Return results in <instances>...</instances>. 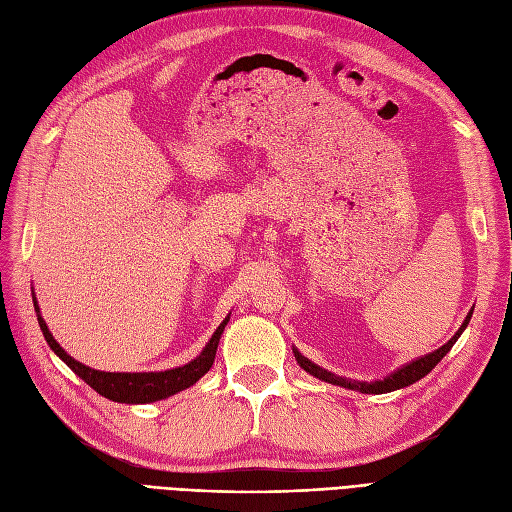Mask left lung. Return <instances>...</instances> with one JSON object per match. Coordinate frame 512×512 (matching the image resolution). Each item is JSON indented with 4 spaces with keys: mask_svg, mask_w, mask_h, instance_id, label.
<instances>
[{
    "mask_svg": "<svg viewBox=\"0 0 512 512\" xmlns=\"http://www.w3.org/2000/svg\"><path fill=\"white\" fill-rule=\"evenodd\" d=\"M472 312H474V309H470V314L466 316V320H463L459 331H457L451 339H448V342H446L442 348L433 350V352L421 356V359H416V361H412V363H408V365H404V367H399L397 371H393L391 376H386L384 380H376V382H359V380L342 378V376H337V374H331V371H327V369H322L320 365L312 363L309 359H305V356H303L297 348H292V352H294V359H297V363H299L305 371H309V374H312L314 378H318V380H324V382H329V384H337V386H344V389H352V391H359V393L382 395V393H391V391H397V389H404V386H410V384H414L416 380L425 378V376L429 374V371L444 359L446 352L455 346L459 335H461L463 331H466L468 322H470V318H472Z\"/></svg>",
    "mask_w": 512,
    "mask_h": 512,
    "instance_id": "8db88e82",
    "label": "left lung"
}]
</instances>
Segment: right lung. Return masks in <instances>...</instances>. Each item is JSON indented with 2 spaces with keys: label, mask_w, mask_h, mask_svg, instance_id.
<instances>
[{
  "label": "right lung",
  "mask_w": 512,
  "mask_h": 512,
  "mask_svg": "<svg viewBox=\"0 0 512 512\" xmlns=\"http://www.w3.org/2000/svg\"><path fill=\"white\" fill-rule=\"evenodd\" d=\"M34 307L38 314L40 331L46 339V344L51 346V350L74 371L76 376L83 378L96 393H100L102 397L111 399V401H119V404H151V401H160V399H166L183 389H190L192 384H196L211 369L213 359H215V350H218V344H220V337L230 320V314H228L220 327L215 329V333L211 335L209 344L203 348V352H200L194 361L185 363L183 367L166 369V371H138V374H128V371H123V374H115V371L91 369L79 361H74L72 356L55 342V337L51 335L49 327H46L44 318L40 316L36 294H34Z\"/></svg>",
  "instance_id": "right-lung-1"
}]
</instances>
